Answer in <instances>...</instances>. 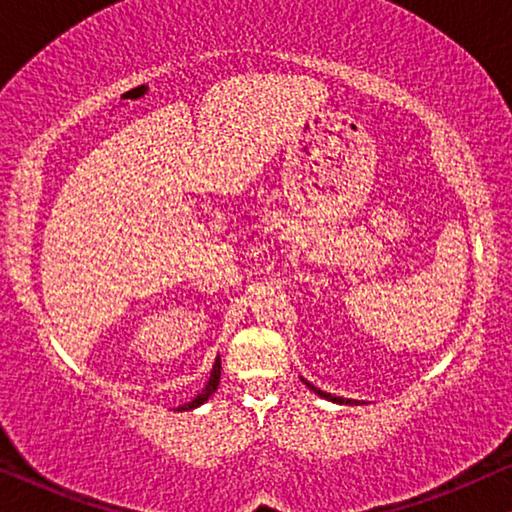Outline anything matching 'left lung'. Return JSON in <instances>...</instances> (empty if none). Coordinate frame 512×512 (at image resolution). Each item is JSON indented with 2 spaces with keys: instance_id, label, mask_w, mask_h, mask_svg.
I'll list each match as a JSON object with an SVG mask.
<instances>
[{
  "instance_id": "8db88e82",
  "label": "left lung",
  "mask_w": 512,
  "mask_h": 512,
  "mask_svg": "<svg viewBox=\"0 0 512 512\" xmlns=\"http://www.w3.org/2000/svg\"><path fill=\"white\" fill-rule=\"evenodd\" d=\"M305 386H308L310 391H315L317 395H322V398H326V400H333V402H340V404H356V402H352V400H345V398H335V395H331V393H324V391H319V388L312 386L310 381H305Z\"/></svg>"
}]
</instances>
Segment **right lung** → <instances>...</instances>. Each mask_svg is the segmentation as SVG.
I'll list each match as a JSON object with an SVG mask.
<instances>
[{
  "instance_id": "1",
  "label": "right lung",
  "mask_w": 512,
  "mask_h": 512,
  "mask_svg": "<svg viewBox=\"0 0 512 512\" xmlns=\"http://www.w3.org/2000/svg\"><path fill=\"white\" fill-rule=\"evenodd\" d=\"M218 381H220V356L216 358V363H213V370H211V377H209V381H207V386L202 388V393L197 395V398H193L190 402H186V404H181L179 407V411H188V409H195V407H200V404H204L207 402L211 395H213V391H216L218 388Z\"/></svg>"
}]
</instances>
